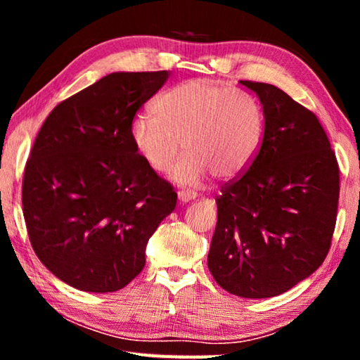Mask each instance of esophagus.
I'll use <instances>...</instances> for the list:
<instances>
[{"instance_id":"obj_1","label":"esophagus","mask_w":360,"mask_h":360,"mask_svg":"<svg viewBox=\"0 0 360 360\" xmlns=\"http://www.w3.org/2000/svg\"><path fill=\"white\" fill-rule=\"evenodd\" d=\"M195 197H197V193L192 192V191H179L178 192V200L181 203L191 202V200H193Z\"/></svg>"}]
</instances>
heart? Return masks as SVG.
<instances>
[{
    "label": "heart",
    "mask_w": 360,
    "mask_h": 360,
    "mask_svg": "<svg viewBox=\"0 0 360 360\" xmlns=\"http://www.w3.org/2000/svg\"><path fill=\"white\" fill-rule=\"evenodd\" d=\"M150 111L152 117L131 124L133 148L152 172L163 174L182 146L186 154L172 174L178 184L197 186L210 172L219 179L235 178L259 152L262 108L251 95L229 85L191 79L158 95Z\"/></svg>",
    "instance_id": "heart-1"
}]
</instances>
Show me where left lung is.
Wrapping results in <instances>:
<instances>
[{
  "instance_id": "1",
  "label": "left lung",
  "mask_w": 360,
  "mask_h": 360,
  "mask_svg": "<svg viewBox=\"0 0 360 360\" xmlns=\"http://www.w3.org/2000/svg\"><path fill=\"white\" fill-rule=\"evenodd\" d=\"M264 109L248 172L222 187L208 268L243 298L281 295L318 270L337 221V157L316 115L271 84L240 81Z\"/></svg>"
}]
</instances>
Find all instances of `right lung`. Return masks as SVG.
Listing matches in <instances>:
<instances>
[{
	"instance_id": "add662e5",
	"label": "right lung",
	"mask_w": 360,
	"mask_h": 360,
	"mask_svg": "<svg viewBox=\"0 0 360 360\" xmlns=\"http://www.w3.org/2000/svg\"><path fill=\"white\" fill-rule=\"evenodd\" d=\"M169 71L111 72L47 115L27 162L23 217L36 255L71 288H125L178 195L146 165L130 130Z\"/></svg>"
}]
</instances>
